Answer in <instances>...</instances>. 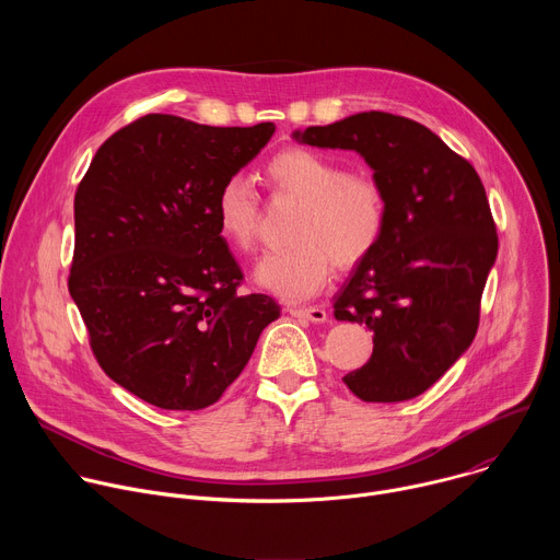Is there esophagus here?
Masks as SVG:
<instances>
[{
    "mask_svg": "<svg viewBox=\"0 0 560 560\" xmlns=\"http://www.w3.org/2000/svg\"><path fill=\"white\" fill-rule=\"evenodd\" d=\"M288 312L296 318H305V322H312V324H326L328 322V314L324 307L318 305H307V307H296V305H290Z\"/></svg>",
    "mask_w": 560,
    "mask_h": 560,
    "instance_id": "1",
    "label": "esophagus"
}]
</instances>
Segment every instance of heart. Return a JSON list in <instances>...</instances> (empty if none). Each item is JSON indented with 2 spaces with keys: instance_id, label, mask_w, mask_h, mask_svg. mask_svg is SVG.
<instances>
[{
  "instance_id": "b5f03b06",
  "label": "heart",
  "mask_w": 560,
  "mask_h": 560,
  "mask_svg": "<svg viewBox=\"0 0 560 560\" xmlns=\"http://www.w3.org/2000/svg\"><path fill=\"white\" fill-rule=\"evenodd\" d=\"M264 177L275 195L303 203L292 230L296 244L266 253L253 270L264 290L285 301H305L328 283L335 266L354 268L378 246L387 201L376 179L348 173L330 154L296 145L270 156ZM214 217L232 248H253L259 199L246 177L232 175L219 186Z\"/></svg>"
}]
</instances>
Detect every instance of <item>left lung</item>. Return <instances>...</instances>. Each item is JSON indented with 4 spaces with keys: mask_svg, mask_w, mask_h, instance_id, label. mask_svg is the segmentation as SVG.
Wrapping results in <instances>:
<instances>
[{
    "mask_svg": "<svg viewBox=\"0 0 560 560\" xmlns=\"http://www.w3.org/2000/svg\"><path fill=\"white\" fill-rule=\"evenodd\" d=\"M292 139L354 150L385 192L381 242L335 296V316L374 332L370 361L343 383L368 404L408 401L474 341L499 253L486 188L439 135L398 115L357 113Z\"/></svg>",
    "mask_w": 560,
    "mask_h": 560,
    "instance_id": "1",
    "label": "left lung"
}]
</instances>
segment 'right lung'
<instances>
[{
  "label": "right lung",
  "mask_w": 560,
  "mask_h": 560,
  "mask_svg": "<svg viewBox=\"0 0 560 560\" xmlns=\"http://www.w3.org/2000/svg\"><path fill=\"white\" fill-rule=\"evenodd\" d=\"M272 135V121L145 115L97 150L77 188L70 296L104 372L150 406H212L281 314L268 294L236 292L244 275L214 217L219 186Z\"/></svg>",
  "instance_id": "right-lung-1"
}]
</instances>
